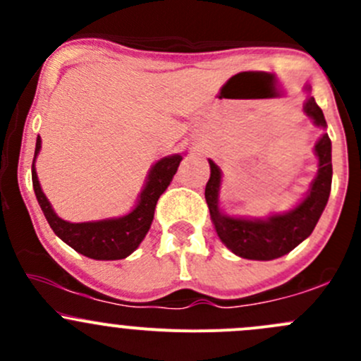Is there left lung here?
<instances>
[{
  "label": "left lung",
  "mask_w": 361,
  "mask_h": 361,
  "mask_svg": "<svg viewBox=\"0 0 361 361\" xmlns=\"http://www.w3.org/2000/svg\"><path fill=\"white\" fill-rule=\"evenodd\" d=\"M309 90V87H305ZM304 111L314 126L326 129V120L314 97L307 96ZM318 157V174L309 187L307 195L293 209L286 213H276L267 218L228 216L221 213L218 195H220L221 171L209 159L211 176L206 185V202L209 207L211 221L216 228L218 238L225 246L241 258L248 260H274L290 253L311 235L329 202L332 188V141L329 134H323L314 145Z\"/></svg>",
  "instance_id": "8db88e82"
}]
</instances>
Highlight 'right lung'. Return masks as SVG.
Returning a JSON list of instances; mask_svg holds the SVG:
<instances>
[{
	"mask_svg": "<svg viewBox=\"0 0 361 361\" xmlns=\"http://www.w3.org/2000/svg\"><path fill=\"white\" fill-rule=\"evenodd\" d=\"M42 150V137H36L35 160ZM181 155H167L152 166L147 183L141 190L136 207L120 218H106L97 221L71 224L56 214L49 199L39 187L38 174L32 160V188L47 221L68 246L94 260H120L133 253L143 241L154 221L155 206L160 195L166 192L181 162Z\"/></svg>",
	"mask_w": 361,
	"mask_h": 361,
	"instance_id": "1",
	"label": "right lung"
}]
</instances>
